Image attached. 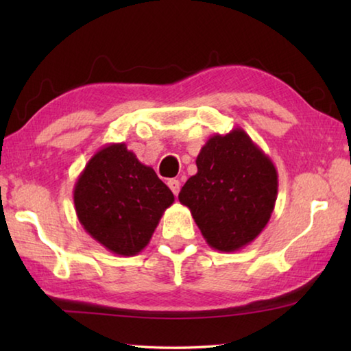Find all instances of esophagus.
<instances>
[{"label":"esophagus","instance_id":"obj_1","mask_svg":"<svg viewBox=\"0 0 351 351\" xmlns=\"http://www.w3.org/2000/svg\"><path fill=\"white\" fill-rule=\"evenodd\" d=\"M167 186L170 187L171 192H173V195L176 197L178 193H180V189H181V182L178 180H169L167 181Z\"/></svg>","mask_w":351,"mask_h":351}]
</instances>
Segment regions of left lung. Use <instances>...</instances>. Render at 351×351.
I'll return each instance as SVG.
<instances>
[{
    "instance_id": "8db88e82",
    "label": "left lung",
    "mask_w": 351,
    "mask_h": 351,
    "mask_svg": "<svg viewBox=\"0 0 351 351\" xmlns=\"http://www.w3.org/2000/svg\"><path fill=\"white\" fill-rule=\"evenodd\" d=\"M197 175L180 195L210 247L234 252L260 235L274 210L276 165L243 128L213 134L197 158Z\"/></svg>"
}]
</instances>
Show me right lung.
<instances>
[{
    "label": "right lung",
    "instance_id": "obj_1",
    "mask_svg": "<svg viewBox=\"0 0 351 351\" xmlns=\"http://www.w3.org/2000/svg\"><path fill=\"white\" fill-rule=\"evenodd\" d=\"M171 190L127 145L108 144L88 161L74 186L83 229L110 252L139 254L173 204Z\"/></svg>",
    "mask_w": 351,
    "mask_h": 351
}]
</instances>
